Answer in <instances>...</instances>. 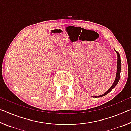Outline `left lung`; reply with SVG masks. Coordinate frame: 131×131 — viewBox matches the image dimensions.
<instances>
[{
	"mask_svg": "<svg viewBox=\"0 0 131 131\" xmlns=\"http://www.w3.org/2000/svg\"><path fill=\"white\" fill-rule=\"evenodd\" d=\"M116 51V50H115ZM117 54V56H118V58H117V74H116V79H115V81L114 82V83L113 84V85L111 86V87L108 89V90L107 91V92H105V94L100 95V96H97L96 97H102V96H105V95H107L108 92H110L111 91L113 90V88H114L115 87H116V85L117 84H118V81L119 80V78H120V72H121V60H120V56H119V53L116 51Z\"/></svg>",
	"mask_w": 131,
	"mask_h": 131,
	"instance_id": "8db88e82",
	"label": "left lung"
}]
</instances>
